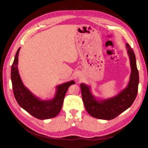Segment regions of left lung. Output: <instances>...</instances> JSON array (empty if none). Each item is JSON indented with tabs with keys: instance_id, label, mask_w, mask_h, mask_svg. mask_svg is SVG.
<instances>
[{
	"instance_id": "obj_1",
	"label": "left lung",
	"mask_w": 148,
	"mask_h": 148,
	"mask_svg": "<svg viewBox=\"0 0 148 148\" xmlns=\"http://www.w3.org/2000/svg\"><path fill=\"white\" fill-rule=\"evenodd\" d=\"M126 48L130 58L131 73L127 88L118 95L106 99H97L92 94L88 85L80 84L84 106L92 117L104 120L113 119L128 109L134 101L138 92V72L133 50L128 43L126 44Z\"/></svg>"
}]
</instances>
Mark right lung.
Listing matches in <instances>:
<instances>
[{"instance_id":"obj_1","label":"right lung","mask_w":148,"mask_h":148,"mask_svg":"<svg viewBox=\"0 0 148 148\" xmlns=\"http://www.w3.org/2000/svg\"><path fill=\"white\" fill-rule=\"evenodd\" d=\"M15 54L11 66V78L14 97L19 106L29 114L39 119H48L56 117L61 110L65 95L68 88L75 84L71 80L56 86V94L51 99L41 100L34 95L23 83L18 69V53Z\"/></svg>"}]
</instances>
